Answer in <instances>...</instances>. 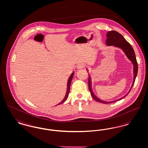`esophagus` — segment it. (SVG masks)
<instances>
[{
	"label": "esophagus",
	"mask_w": 148,
	"mask_h": 148,
	"mask_svg": "<svg viewBox=\"0 0 148 148\" xmlns=\"http://www.w3.org/2000/svg\"><path fill=\"white\" fill-rule=\"evenodd\" d=\"M84 67V66L82 64H80L77 66V69H82V68H83Z\"/></svg>",
	"instance_id": "esophagus-1"
}]
</instances>
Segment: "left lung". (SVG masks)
Instances as JSON below:
<instances>
[{"instance_id":"obj_1","label":"left lung","mask_w":148,"mask_h":148,"mask_svg":"<svg viewBox=\"0 0 148 148\" xmlns=\"http://www.w3.org/2000/svg\"><path fill=\"white\" fill-rule=\"evenodd\" d=\"M106 36H107V39L106 40V44L109 46L114 45L115 47L121 48L124 51L125 54H126L128 59L132 62V63L134 65V71H133L134 72V80H133V84L132 85V87H131L129 92H128L127 94H126L125 96H124L123 97L119 99L118 100H114L112 101H104L103 100H101L98 98L94 94L93 92L92 91V88H91V83H92L91 78L89 77V80H88L89 89L90 92V94H91V95H92V98L99 103H103V104L113 103L116 102L117 101H119L120 100H121L122 99L124 98L125 97H127V95L129 92L131 90V89L134 85L135 79H136L137 74H138V63H137L136 59L135 54L133 48H132V47L130 44V43L127 42V40H125V39L122 36L121 34H120L118 32H117L115 30H112V31L108 32V33L106 34Z\"/></svg>"}]
</instances>
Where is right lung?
<instances>
[{
	"label": "right lung",
	"instance_id": "1",
	"mask_svg": "<svg viewBox=\"0 0 148 148\" xmlns=\"http://www.w3.org/2000/svg\"><path fill=\"white\" fill-rule=\"evenodd\" d=\"M73 75H74V73H73L71 74L70 77H69V79H68V86H68V88H67V91H66V93L65 97V98H64V99L63 100V101H62L60 103H59V104H58V105L62 104V103H64V101L67 99V98H68V95H69V92H70L71 82L72 79H73Z\"/></svg>",
	"mask_w": 148,
	"mask_h": 148
}]
</instances>
